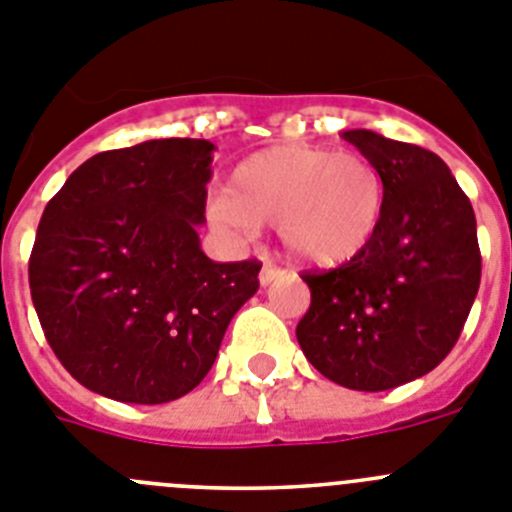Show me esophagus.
I'll use <instances>...</instances> for the list:
<instances>
[{"label": "esophagus", "instance_id": "esophagus-1", "mask_svg": "<svg viewBox=\"0 0 512 512\" xmlns=\"http://www.w3.org/2000/svg\"><path fill=\"white\" fill-rule=\"evenodd\" d=\"M283 270H280V267H275L273 262H265V265H262V270H260V285L262 288H267V285L270 283H275V280H280L283 278Z\"/></svg>", "mask_w": 512, "mask_h": 512}]
</instances>
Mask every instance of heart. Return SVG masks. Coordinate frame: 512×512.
<instances>
[{
    "instance_id": "heart-1",
    "label": "heart",
    "mask_w": 512,
    "mask_h": 512,
    "mask_svg": "<svg viewBox=\"0 0 512 512\" xmlns=\"http://www.w3.org/2000/svg\"><path fill=\"white\" fill-rule=\"evenodd\" d=\"M385 214V178L370 158L334 147L285 145L250 155L232 170L211 216L239 234L278 227L293 260L334 267L370 247Z\"/></svg>"
}]
</instances>
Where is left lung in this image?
Wrapping results in <instances>:
<instances>
[{"mask_svg":"<svg viewBox=\"0 0 512 512\" xmlns=\"http://www.w3.org/2000/svg\"><path fill=\"white\" fill-rule=\"evenodd\" d=\"M385 178V214L362 255L306 273L298 344L349 390H390L434 370L457 344L480 290L477 219L449 165L372 130L342 132Z\"/></svg>","mask_w":512,"mask_h":512,"instance_id":"left-lung-1","label":"left lung"}]
</instances>
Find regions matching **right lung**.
Masks as SVG:
<instances>
[{"mask_svg":"<svg viewBox=\"0 0 512 512\" xmlns=\"http://www.w3.org/2000/svg\"><path fill=\"white\" fill-rule=\"evenodd\" d=\"M214 150L191 137L107 150L45 206L32 303L55 357L104 398L158 405L191 393L260 288V262L201 250Z\"/></svg>","mask_w":512,"mask_h":512,"instance_id":"add662e5","label":"right lung"}]
</instances>
